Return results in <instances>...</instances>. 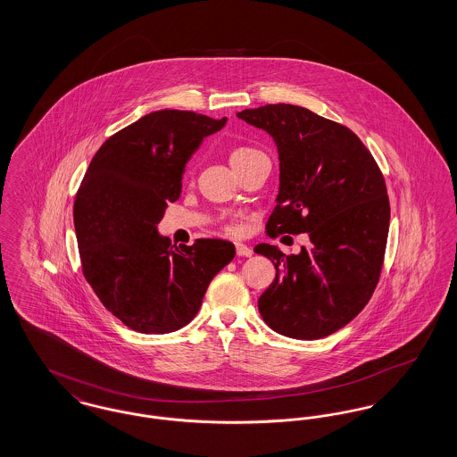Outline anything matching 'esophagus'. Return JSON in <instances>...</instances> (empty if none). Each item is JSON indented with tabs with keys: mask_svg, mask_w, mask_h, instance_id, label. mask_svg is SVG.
Instances as JSON below:
<instances>
[{
	"mask_svg": "<svg viewBox=\"0 0 457 457\" xmlns=\"http://www.w3.org/2000/svg\"><path fill=\"white\" fill-rule=\"evenodd\" d=\"M253 253V250L250 246H246L245 243H237V255L239 257H250Z\"/></svg>",
	"mask_w": 457,
	"mask_h": 457,
	"instance_id": "obj_1",
	"label": "esophagus"
}]
</instances>
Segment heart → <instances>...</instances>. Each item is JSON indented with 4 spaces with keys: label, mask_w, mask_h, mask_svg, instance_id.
Listing matches in <instances>:
<instances>
[{
    "label": "heart",
    "mask_w": 457,
    "mask_h": 457,
    "mask_svg": "<svg viewBox=\"0 0 457 457\" xmlns=\"http://www.w3.org/2000/svg\"><path fill=\"white\" fill-rule=\"evenodd\" d=\"M257 154L262 153H259L257 149H252V147H237L233 153L229 154V162L233 166V164L241 162V161H246V159H250V157H253Z\"/></svg>",
    "instance_id": "heart-1"
}]
</instances>
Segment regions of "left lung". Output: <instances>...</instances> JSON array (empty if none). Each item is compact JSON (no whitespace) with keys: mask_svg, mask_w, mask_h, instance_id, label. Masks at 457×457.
Segmentation results:
<instances>
[{"mask_svg":"<svg viewBox=\"0 0 457 457\" xmlns=\"http://www.w3.org/2000/svg\"><path fill=\"white\" fill-rule=\"evenodd\" d=\"M237 116L267 131L279 154L267 235L308 233L312 243L298 255L255 246L276 267L259 298L262 319L286 337H326L365 308L378 283L391 220L384 176L353 131L310 109L267 104Z\"/></svg>","mask_w":457,"mask_h":457,"instance_id":"1","label":"left lung"}]
</instances>
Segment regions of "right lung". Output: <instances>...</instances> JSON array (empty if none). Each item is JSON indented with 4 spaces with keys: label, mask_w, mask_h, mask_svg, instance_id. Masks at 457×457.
Masks as SVG:
<instances>
[{
    "label": "right lung",
    "mask_w": 457,
    "mask_h": 457,
    "mask_svg": "<svg viewBox=\"0 0 457 457\" xmlns=\"http://www.w3.org/2000/svg\"><path fill=\"white\" fill-rule=\"evenodd\" d=\"M194 111L161 109L114 133L92 157L77 192L73 222L82 270L94 293L123 324L168 334L192 322L235 245L196 239L171 245L157 224L181 194L188 159L220 130Z\"/></svg>",
    "instance_id": "obj_1"
}]
</instances>
